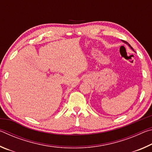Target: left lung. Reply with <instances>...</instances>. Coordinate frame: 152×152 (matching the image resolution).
<instances>
[{
    "label": "left lung",
    "instance_id": "8db88e82",
    "mask_svg": "<svg viewBox=\"0 0 152 152\" xmlns=\"http://www.w3.org/2000/svg\"><path fill=\"white\" fill-rule=\"evenodd\" d=\"M123 42H124L125 43H126V44H127V45H128L129 46V47L131 48V49H132V50H133V48L132 47V46H131V45H130V44H129V43H128V42H125V41H123ZM133 51H134V50H133Z\"/></svg>",
    "mask_w": 152,
    "mask_h": 152
}]
</instances>
